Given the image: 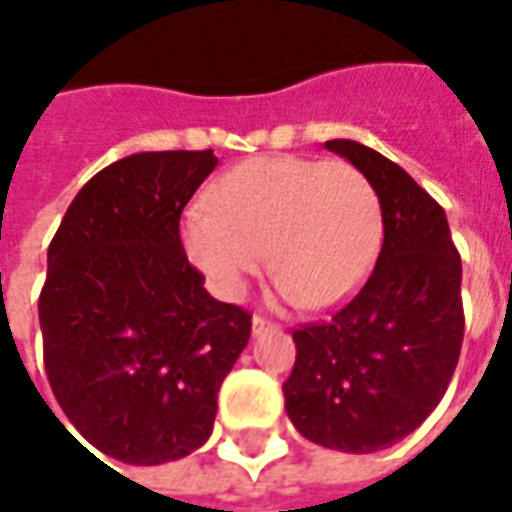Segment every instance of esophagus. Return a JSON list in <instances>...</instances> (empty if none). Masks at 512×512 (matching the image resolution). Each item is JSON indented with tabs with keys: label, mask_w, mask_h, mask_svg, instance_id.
Wrapping results in <instances>:
<instances>
[{
	"label": "esophagus",
	"mask_w": 512,
	"mask_h": 512,
	"mask_svg": "<svg viewBox=\"0 0 512 512\" xmlns=\"http://www.w3.org/2000/svg\"><path fill=\"white\" fill-rule=\"evenodd\" d=\"M268 328H274V323H271V320L260 317V314H255V317H252V333H255V336H260V333L268 331Z\"/></svg>",
	"instance_id": "34e87169"
}]
</instances>
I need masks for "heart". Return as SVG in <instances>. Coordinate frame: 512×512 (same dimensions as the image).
I'll return each mask as SVG.
<instances>
[{"label":"heart","mask_w":512,"mask_h":512,"mask_svg":"<svg viewBox=\"0 0 512 512\" xmlns=\"http://www.w3.org/2000/svg\"><path fill=\"white\" fill-rule=\"evenodd\" d=\"M189 260L233 301L266 266L290 304L331 309L372 274L382 246V206L361 170L342 160L257 157L222 173L211 203L181 222Z\"/></svg>","instance_id":"heart-1"}]
</instances>
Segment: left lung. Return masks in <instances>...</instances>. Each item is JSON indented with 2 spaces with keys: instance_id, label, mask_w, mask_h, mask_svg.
Returning <instances> with one entry per match:
<instances>
[{
  "instance_id": "1",
  "label": "left lung",
  "mask_w": 512,
  "mask_h": 512,
  "mask_svg": "<svg viewBox=\"0 0 512 512\" xmlns=\"http://www.w3.org/2000/svg\"><path fill=\"white\" fill-rule=\"evenodd\" d=\"M377 189L380 257L323 323L293 333L285 410L306 439L342 453L391 448L429 418L456 372L461 257L445 211L407 170L355 140H325Z\"/></svg>"
}]
</instances>
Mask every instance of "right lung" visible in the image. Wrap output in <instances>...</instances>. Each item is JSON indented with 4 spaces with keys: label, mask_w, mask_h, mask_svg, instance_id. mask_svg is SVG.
<instances>
[{
    "label": "right lung",
    "mask_w": 512,
    "mask_h": 512,
    "mask_svg": "<svg viewBox=\"0 0 512 512\" xmlns=\"http://www.w3.org/2000/svg\"><path fill=\"white\" fill-rule=\"evenodd\" d=\"M214 168L211 149L113 162L83 184L48 246L45 374L78 434L121 464L198 450L249 342L252 314L211 298L181 246V211Z\"/></svg>",
    "instance_id": "right-lung-1"
}]
</instances>
